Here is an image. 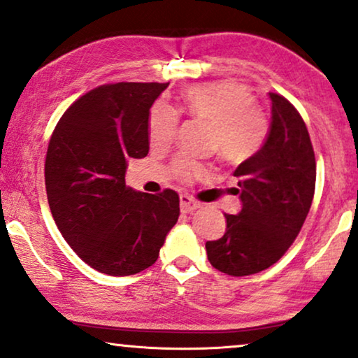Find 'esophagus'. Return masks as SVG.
Listing matches in <instances>:
<instances>
[{
    "label": "esophagus",
    "mask_w": 358,
    "mask_h": 358,
    "mask_svg": "<svg viewBox=\"0 0 358 358\" xmlns=\"http://www.w3.org/2000/svg\"><path fill=\"white\" fill-rule=\"evenodd\" d=\"M198 208H199L198 201H194L188 194H180V209H181V213H185V214L193 213V210H196Z\"/></svg>",
    "instance_id": "34e87169"
}]
</instances>
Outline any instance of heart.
I'll use <instances>...</instances> for the list:
<instances>
[{
	"label": "heart",
	"instance_id": "obj_1",
	"mask_svg": "<svg viewBox=\"0 0 358 358\" xmlns=\"http://www.w3.org/2000/svg\"><path fill=\"white\" fill-rule=\"evenodd\" d=\"M185 105L196 118L210 123L208 149L215 150L229 164H243L263 148L269 134V122L255 103V95L235 80L196 84L185 92ZM180 112L165 100H157L149 113V139L165 145L178 131ZM206 164L178 155L173 172L181 180H193L206 173Z\"/></svg>",
	"mask_w": 358,
	"mask_h": 358
}]
</instances>
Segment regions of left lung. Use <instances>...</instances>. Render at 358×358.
I'll use <instances>...</instances> for the list:
<instances>
[{"label": "left lung", "mask_w": 358, "mask_h": 358, "mask_svg": "<svg viewBox=\"0 0 358 358\" xmlns=\"http://www.w3.org/2000/svg\"><path fill=\"white\" fill-rule=\"evenodd\" d=\"M269 97L268 139L234 172L241 210L225 214L224 236L206 241L213 268L235 278L278 263L300 234L315 194V150L303 118L284 95L269 92Z\"/></svg>", "instance_id": "obj_1"}]
</instances>
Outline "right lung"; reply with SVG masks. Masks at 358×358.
Here are the masks:
<instances>
[{"instance_id": "1", "label": "right lung", "mask_w": 358, "mask_h": 358, "mask_svg": "<svg viewBox=\"0 0 358 358\" xmlns=\"http://www.w3.org/2000/svg\"><path fill=\"white\" fill-rule=\"evenodd\" d=\"M167 85H99L69 105L50 138V210L68 245L99 273L148 269L178 220L177 191L139 193L124 183L129 160L149 152V108Z\"/></svg>"}]
</instances>
